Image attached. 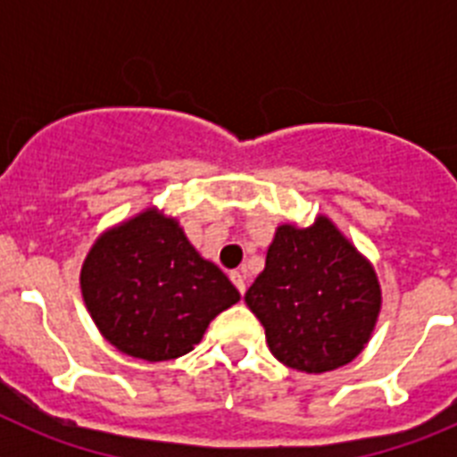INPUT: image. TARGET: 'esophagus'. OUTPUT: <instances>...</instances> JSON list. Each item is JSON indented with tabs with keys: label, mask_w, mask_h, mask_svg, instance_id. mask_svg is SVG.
<instances>
[{
	"label": "esophagus",
	"mask_w": 457,
	"mask_h": 457,
	"mask_svg": "<svg viewBox=\"0 0 457 457\" xmlns=\"http://www.w3.org/2000/svg\"><path fill=\"white\" fill-rule=\"evenodd\" d=\"M231 281H233V286L240 290V295H245V290H247V278H245V274L231 272Z\"/></svg>",
	"instance_id": "34e87169"
}]
</instances>
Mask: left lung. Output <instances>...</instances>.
I'll return each instance as SVG.
<instances>
[{
    "mask_svg": "<svg viewBox=\"0 0 457 457\" xmlns=\"http://www.w3.org/2000/svg\"><path fill=\"white\" fill-rule=\"evenodd\" d=\"M245 302L265 327L270 353L302 373L350 364L370 341L382 288L369 258L329 217L281 224Z\"/></svg>",
    "mask_w": 457,
    "mask_h": 457,
    "instance_id": "obj_1",
    "label": "left lung"
}]
</instances>
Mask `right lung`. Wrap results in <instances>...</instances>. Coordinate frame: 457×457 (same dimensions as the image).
Returning <instances> with one entry per match:
<instances>
[{
    "mask_svg": "<svg viewBox=\"0 0 457 457\" xmlns=\"http://www.w3.org/2000/svg\"><path fill=\"white\" fill-rule=\"evenodd\" d=\"M84 304L119 353L169 361L194 350L236 286L164 210H141L96 237L79 272Z\"/></svg>",
    "mask_w": 457,
    "mask_h": 457,
    "instance_id": "1",
    "label": "right lung"
}]
</instances>
